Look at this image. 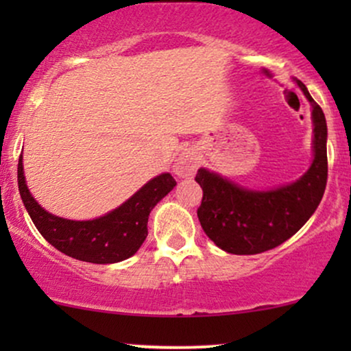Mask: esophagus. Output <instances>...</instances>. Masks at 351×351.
Returning a JSON list of instances; mask_svg holds the SVG:
<instances>
[{"mask_svg":"<svg viewBox=\"0 0 351 351\" xmlns=\"http://www.w3.org/2000/svg\"><path fill=\"white\" fill-rule=\"evenodd\" d=\"M198 165L199 156L196 150H193V148H184V150L180 153L178 158H176L175 165H173V171H175L180 178H189V176L195 175Z\"/></svg>","mask_w":351,"mask_h":351,"instance_id":"1","label":"esophagus"}]
</instances>
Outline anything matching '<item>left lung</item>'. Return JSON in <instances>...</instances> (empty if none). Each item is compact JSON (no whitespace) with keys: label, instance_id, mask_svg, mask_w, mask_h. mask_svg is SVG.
I'll return each mask as SVG.
<instances>
[{"label":"left lung","instance_id":"1","mask_svg":"<svg viewBox=\"0 0 351 351\" xmlns=\"http://www.w3.org/2000/svg\"><path fill=\"white\" fill-rule=\"evenodd\" d=\"M312 106L313 160L293 183L272 189H249L206 168L196 181L203 188L198 208L201 228L217 247L229 254H259L295 234L315 213L327 186V122L307 87L293 79Z\"/></svg>","mask_w":351,"mask_h":351}]
</instances>
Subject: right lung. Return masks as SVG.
I'll list each match as a JSON object with an SVG mask.
<instances>
[{
    "label": "right lung",
    "instance_id": "1",
    "mask_svg": "<svg viewBox=\"0 0 351 351\" xmlns=\"http://www.w3.org/2000/svg\"><path fill=\"white\" fill-rule=\"evenodd\" d=\"M18 186L27 215L47 243L84 263L114 264L138 251L148 236L147 223L152 209L176 186V181L170 173H162L119 208L87 221L51 215L33 198L24 178L23 155L18 163Z\"/></svg>",
    "mask_w": 351,
    "mask_h": 351
}]
</instances>
